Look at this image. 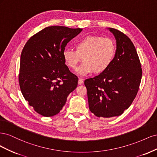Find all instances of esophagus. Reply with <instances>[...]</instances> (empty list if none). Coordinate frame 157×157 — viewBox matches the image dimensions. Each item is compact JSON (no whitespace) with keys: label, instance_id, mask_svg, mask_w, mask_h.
Listing matches in <instances>:
<instances>
[{"label":"esophagus","instance_id":"esophagus-1","mask_svg":"<svg viewBox=\"0 0 157 157\" xmlns=\"http://www.w3.org/2000/svg\"><path fill=\"white\" fill-rule=\"evenodd\" d=\"M83 82H84V81H83V80H82V78H78V84L79 85H81V84H83Z\"/></svg>","mask_w":157,"mask_h":157}]
</instances>
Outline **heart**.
Instances as JSON below:
<instances>
[{"label":"heart","instance_id":"heart-1","mask_svg":"<svg viewBox=\"0 0 157 157\" xmlns=\"http://www.w3.org/2000/svg\"><path fill=\"white\" fill-rule=\"evenodd\" d=\"M116 44L110 38L89 35L75 44V50L66 49L63 52L65 65L75 69L82 58L83 63L77 69L79 75L93 72L100 74L111 65L116 54Z\"/></svg>","mask_w":157,"mask_h":157}]
</instances>
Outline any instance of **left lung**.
I'll use <instances>...</instances> for the list:
<instances>
[{"label":"left lung","instance_id":"8db88e82","mask_svg":"<svg viewBox=\"0 0 157 157\" xmlns=\"http://www.w3.org/2000/svg\"><path fill=\"white\" fill-rule=\"evenodd\" d=\"M109 29L117 40L113 62L103 73L84 80L90 111L103 118L120 116L130 106L142 76L140 61L131 40L120 31Z\"/></svg>","mask_w":157,"mask_h":157}]
</instances>
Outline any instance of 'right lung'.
I'll return each instance as SVG.
<instances>
[{
    "instance_id": "right-lung-1",
    "label": "right lung",
    "mask_w": 157,
    "mask_h": 157,
    "mask_svg": "<svg viewBox=\"0 0 157 157\" xmlns=\"http://www.w3.org/2000/svg\"><path fill=\"white\" fill-rule=\"evenodd\" d=\"M82 31L50 26L32 36L21 52L19 83L29 105L44 117L59 113L78 77L65 64L63 52L68 42Z\"/></svg>"
}]
</instances>
